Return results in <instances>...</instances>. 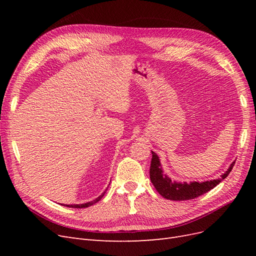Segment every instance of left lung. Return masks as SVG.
<instances>
[{"label": "left lung", "instance_id": "1", "mask_svg": "<svg viewBox=\"0 0 256 256\" xmlns=\"http://www.w3.org/2000/svg\"><path fill=\"white\" fill-rule=\"evenodd\" d=\"M152 158L150 162V180L154 184V187L160 193V196L164 198L171 200H187L196 198L204 194V193L210 191L214 189L216 184H219L224 178H226L228 175L230 173L232 168H233L235 161L232 162V164L228 168V171L222 174L220 178L214 180H207L203 182H172L171 178L164 174V170H162L159 157L156 152H152Z\"/></svg>", "mask_w": 256, "mask_h": 256}]
</instances>
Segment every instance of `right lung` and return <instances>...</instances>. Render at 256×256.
I'll return each mask as SVG.
<instances>
[{
	"label": "right lung",
	"mask_w": 256,
	"mask_h": 256,
	"mask_svg": "<svg viewBox=\"0 0 256 256\" xmlns=\"http://www.w3.org/2000/svg\"><path fill=\"white\" fill-rule=\"evenodd\" d=\"M104 193H106V191L102 193V196H98L97 198H95L94 200H90V202H88V203H84V204H74V205H65V206L70 207V208H85V207H90V206H92V204H95V203L99 202V200H102V196H104Z\"/></svg>",
	"instance_id": "1"
}]
</instances>
